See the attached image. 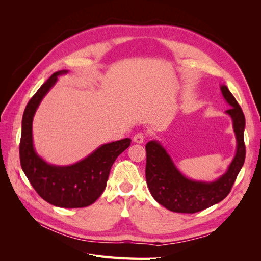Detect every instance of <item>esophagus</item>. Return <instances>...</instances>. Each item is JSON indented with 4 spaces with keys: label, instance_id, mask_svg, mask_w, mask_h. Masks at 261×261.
Here are the masks:
<instances>
[{
    "label": "esophagus",
    "instance_id": "34e87169",
    "mask_svg": "<svg viewBox=\"0 0 261 261\" xmlns=\"http://www.w3.org/2000/svg\"><path fill=\"white\" fill-rule=\"evenodd\" d=\"M133 140H134V143H137V144H143L144 141H145V135H144L143 133H138V134H136L135 136H134Z\"/></svg>",
    "mask_w": 261,
    "mask_h": 261
}]
</instances>
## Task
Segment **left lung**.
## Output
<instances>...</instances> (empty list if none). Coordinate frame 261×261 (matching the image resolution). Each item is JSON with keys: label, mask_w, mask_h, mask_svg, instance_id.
I'll return each instance as SVG.
<instances>
[{"label": "left lung", "mask_w": 261, "mask_h": 261, "mask_svg": "<svg viewBox=\"0 0 261 261\" xmlns=\"http://www.w3.org/2000/svg\"><path fill=\"white\" fill-rule=\"evenodd\" d=\"M221 92L231 108L230 115L236 138V153L224 174L212 181L195 180L181 174L164 147L156 140L146 145V180L154 200L173 212L195 213L222 201L231 192L246 155L244 144L245 116L238 101L225 85Z\"/></svg>", "instance_id": "left-lung-1"}]
</instances>
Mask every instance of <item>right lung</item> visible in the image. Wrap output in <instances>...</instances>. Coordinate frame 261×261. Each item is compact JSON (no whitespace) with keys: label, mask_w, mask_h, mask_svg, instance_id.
Masks as SVG:
<instances>
[{"label":"right lung","mask_w":261,"mask_h":261,"mask_svg":"<svg viewBox=\"0 0 261 261\" xmlns=\"http://www.w3.org/2000/svg\"><path fill=\"white\" fill-rule=\"evenodd\" d=\"M63 74H67V70L54 73L26 106L21 121L20 165L30 184L45 201L61 208H83L90 206L103 193L114 161L132 140L124 138L101 145L85 159L64 167L44 161L34 147L33 121L42 99Z\"/></svg>","instance_id":"1"}]
</instances>
